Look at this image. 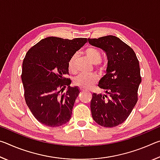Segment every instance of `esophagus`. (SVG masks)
Segmentation results:
<instances>
[{"mask_svg":"<svg viewBox=\"0 0 160 160\" xmlns=\"http://www.w3.org/2000/svg\"><path fill=\"white\" fill-rule=\"evenodd\" d=\"M80 91H81V92L84 91V89H82V88H80Z\"/></svg>","mask_w":160,"mask_h":160,"instance_id":"obj_1","label":"esophagus"}]
</instances>
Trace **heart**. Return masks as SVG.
<instances>
[{"mask_svg":"<svg viewBox=\"0 0 160 160\" xmlns=\"http://www.w3.org/2000/svg\"><path fill=\"white\" fill-rule=\"evenodd\" d=\"M85 56L89 58L92 63L98 64L102 58V53L97 48L94 47H89L85 51ZM78 54L72 55L68 61V69L70 72H76V61ZM99 78L95 73L90 74H80L75 78L74 83L77 86L82 89H89L97 82Z\"/></svg>","mask_w":160,"mask_h":160,"instance_id":"b5f03b06","label":"heart"}]
</instances>
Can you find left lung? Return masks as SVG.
I'll use <instances>...</instances> for the list:
<instances>
[{
  "label": "left lung",
  "mask_w": 160,
  "mask_h": 160,
  "mask_svg": "<svg viewBox=\"0 0 160 160\" xmlns=\"http://www.w3.org/2000/svg\"><path fill=\"white\" fill-rule=\"evenodd\" d=\"M88 42L105 51L108 59L106 74L98 85L105 94H92V116L100 126L115 127L126 120L138 102L139 61L134 51L115 36L88 39Z\"/></svg>",
  "instance_id": "1"
}]
</instances>
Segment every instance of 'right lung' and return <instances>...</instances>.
Returning a JSON list of instances; mask_svg holds the SVG:
<instances>
[{"instance_id": "add662e5", "label": "right lung", "mask_w": 160, "mask_h": 160, "mask_svg": "<svg viewBox=\"0 0 160 160\" xmlns=\"http://www.w3.org/2000/svg\"><path fill=\"white\" fill-rule=\"evenodd\" d=\"M88 42L87 38L73 39L49 37L42 39L27 53L22 63V81L26 104L42 124L58 127L68 122L80 93L68 86L66 93L59 89L70 84L68 61Z\"/></svg>"}]
</instances>
